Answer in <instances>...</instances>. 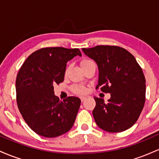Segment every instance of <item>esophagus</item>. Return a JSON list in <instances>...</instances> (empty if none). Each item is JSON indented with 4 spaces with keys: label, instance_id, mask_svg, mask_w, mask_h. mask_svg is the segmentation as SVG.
I'll use <instances>...</instances> for the list:
<instances>
[{
    "label": "esophagus",
    "instance_id": "esophagus-1",
    "mask_svg": "<svg viewBox=\"0 0 159 159\" xmlns=\"http://www.w3.org/2000/svg\"><path fill=\"white\" fill-rule=\"evenodd\" d=\"M85 99H86V97H84V96H81V100L82 102H83L84 101Z\"/></svg>",
    "mask_w": 159,
    "mask_h": 159
}]
</instances>
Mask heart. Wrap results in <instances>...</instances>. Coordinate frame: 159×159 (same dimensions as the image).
Segmentation results:
<instances>
[{
	"instance_id": "heart-1",
	"label": "heart",
	"mask_w": 159,
	"mask_h": 159,
	"mask_svg": "<svg viewBox=\"0 0 159 159\" xmlns=\"http://www.w3.org/2000/svg\"><path fill=\"white\" fill-rule=\"evenodd\" d=\"M90 61H90V60H87V59L82 60L81 62V66L83 67L85 64H87V63H89V62H90ZM72 88H73V90L75 91V92L78 93H80V94L85 93L86 91H87L85 87H83V86H78V85L74 86Z\"/></svg>"
}]
</instances>
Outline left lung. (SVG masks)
Wrapping results in <instances>:
<instances>
[{
    "mask_svg": "<svg viewBox=\"0 0 159 159\" xmlns=\"http://www.w3.org/2000/svg\"><path fill=\"white\" fill-rule=\"evenodd\" d=\"M82 51L97 63L96 89L111 93L107 103L103 98L94 97L93 115L97 125L108 132L131 128L145 103L146 80L141 67L130 52L119 46L97 45Z\"/></svg>",
    "mask_w": 159,
    "mask_h": 159,
    "instance_id": "left-lung-1",
    "label": "left lung"
}]
</instances>
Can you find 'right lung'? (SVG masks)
<instances>
[{
	"mask_svg": "<svg viewBox=\"0 0 159 159\" xmlns=\"http://www.w3.org/2000/svg\"><path fill=\"white\" fill-rule=\"evenodd\" d=\"M81 56L78 48H43L32 53L23 63L16 81L19 110L28 126L39 135L55 138L71 129L81 99L69 96L61 101L54 84L63 81L66 63Z\"/></svg>",
	"mask_w": 159,
	"mask_h": 159,
	"instance_id": "obj_1",
	"label": "right lung"
}]
</instances>
